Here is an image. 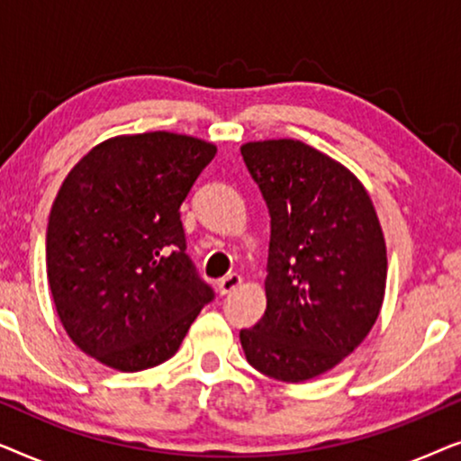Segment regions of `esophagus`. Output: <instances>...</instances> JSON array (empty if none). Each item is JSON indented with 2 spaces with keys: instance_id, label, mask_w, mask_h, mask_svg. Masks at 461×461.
<instances>
[{
  "instance_id": "1",
  "label": "esophagus",
  "mask_w": 461,
  "mask_h": 461,
  "mask_svg": "<svg viewBox=\"0 0 461 461\" xmlns=\"http://www.w3.org/2000/svg\"><path fill=\"white\" fill-rule=\"evenodd\" d=\"M241 283H243L241 275H237V273L226 275V276H222V279L218 281V292L222 294V295H226V294L235 292V289H237L239 285H241Z\"/></svg>"
}]
</instances>
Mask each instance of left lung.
I'll return each instance as SVG.
<instances>
[{
  "label": "left lung",
  "instance_id": "1",
  "mask_svg": "<svg viewBox=\"0 0 461 461\" xmlns=\"http://www.w3.org/2000/svg\"><path fill=\"white\" fill-rule=\"evenodd\" d=\"M270 213L267 311L241 330L248 363L281 382L312 380L367 338L386 292V241L361 180L292 138L241 147Z\"/></svg>",
  "mask_w": 461,
  "mask_h": 461
}]
</instances>
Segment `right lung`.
I'll return each mask as SVG.
<instances>
[{"instance_id":"add662e5","label":"right lung","mask_w":461,"mask_h":461,"mask_svg":"<svg viewBox=\"0 0 461 461\" xmlns=\"http://www.w3.org/2000/svg\"><path fill=\"white\" fill-rule=\"evenodd\" d=\"M216 147L174 131L115 136L81 157L56 194L46 270L79 350L117 371L176 355L212 287L186 256L180 205Z\"/></svg>"}]
</instances>
